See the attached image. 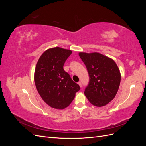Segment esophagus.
I'll use <instances>...</instances> for the list:
<instances>
[{
  "label": "esophagus",
  "instance_id": "34e87169",
  "mask_svg": "<svg viewBox=\"0 0 146 146\" xmlns=\"http://www.w3.org/2000/svg\"><path fill=\"white\" fill-rule=\"evenodd\" d=\"M78 85H79V86H80V87H82V83H81V82H78Z\"/></svg>",
  "mask_w": 146,
  "mask_h": 146
}]
</instances>
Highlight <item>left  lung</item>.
<instances>
[{
    "label": "left lung",
    "mask_w": 146,
    "mask_h": 146,
    "mask_svg": "<svg viewBox=\"0 0 146 146\" xmlns=\"http://www.w3.org/2000/svg\"><path fill=\"white\" fill-rule=\"evenodd\" d=\"M79 56L85 64L89 83L85 94L90 102L96 107L108 104L115 97L121 82V74L112 59L99 53L80 52Z\"/></svg>",
    "instance_id": "left-lung-1"
}]
</instances>
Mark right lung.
Instances as JSON below:
<instances>
[{
	"mask_svg": "<svg viewBox=\"0 0 146 146\" xmlns=\"http://www.w3.org/2000/svg\"><path fill=\"white\" fill-rule=\"evenodd\" d=\"M71 54V50L60 47L49 48L40 56L35 68L36 89L43 100L52 108L67 107L80 89L63 69Z\"/></svg>",
	"mask_w": 146,
	"mask_h": 146,
	"instance_id": "right-lung-1",
	"label": "right lung"
}]
</instances>
